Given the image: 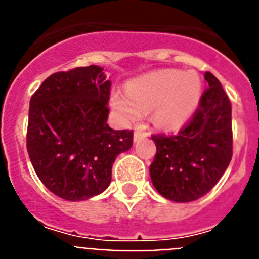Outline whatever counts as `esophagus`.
<instances>
[{
	"label": "esophagus",
	"instance_id": "34e87169",
	"mask_svg": "<svg viewBox=\"0 0 259 259\" xmlns=\"http://www.w3.org/2000/svg\"><path fill=\"white\" fill-rule=\"evenodd\" d=\"M146 136H148V134H146V132L140 131V130H135V134H134V140L135 141L140 140V139H143V137H146Z\"/></svg>",
	"mask_w": 259,
	"mask_h": 259
}]
</instances>
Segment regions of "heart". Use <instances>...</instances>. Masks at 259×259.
<instances>
[{
  "mask_svg": "<svg viewBox=\"0 0 259 259\" xmlns=\"http://www.w3.org/2000/svg\"><path fill=\"white\" fill-rule=\"evenodd\" d=\"M202 81L194 71L166 68L128 81L125 92L113 91L110 106L125 124L153 110L158 127L176 130L188 122L200 105Z\"/></svg>",
  "mask_w": 259,
  "mask_h": 259,
  "instance_id": "obj_1",
  "label": "heart"
}]
</instances>
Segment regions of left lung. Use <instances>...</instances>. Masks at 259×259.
Masks as SVG:
<instances>
[{
    "label": "left lung",
    "mask_w": 259,
    "mask_h": 259,
    "mask_svg": "<svg viewBox=\"0 0 259 259\" xmlns=\"http://www.w3.org/2000/svg\"><path fill=\"white\" fill-rule=\"evenodd\" d=\"M209 88L191 123L178 135L153 136L157 153L150 179L164 198L191 202L211 191L232 158L230 100L219 80L205 72Z\"/></svg>",
    "instance_id": "left-lung-1"
}]
</instances>
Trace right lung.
Masks as SVG:
<instances>
[{"label": "right lung", "mask_w": 259, "mask_h": 259, "mask_svg": "<svg viewBox=\"0 0 259 259\" xmlns=\"http://www.w3.org/2000/svg\"><path fill=\"white\" fill-rule=\"evenodd\" d=\"M111 81L100 66L50 75L29 101L27 150L42 184L67 201L102 193L134 132L107 124Z\"/></svg>", "instance_id": "1"}]
</instances>
